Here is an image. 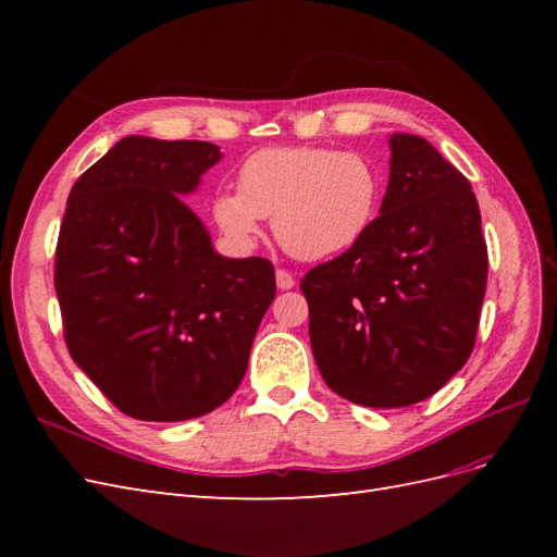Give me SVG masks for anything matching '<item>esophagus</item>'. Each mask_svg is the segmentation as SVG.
Instances as JSON below:
<instances>
[{"mask_svg": "<svg viewBox=\"0 0 557 557\" xmlns=\"http://www.w3.org/2000/svg\"><path fill=\"white\" fill-rule=\"evenodd\" d=\"M276 285L278 290H290L295 288V276L290 272H285V269H276Z\"/></svg>", "mask_w": 557, "mask_h": 557, "instance_id": "34e87169", "label": "esophagus"}]
</instances>
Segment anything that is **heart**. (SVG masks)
<instances>
[{"instance_id": "b5f03b06", "label": "heart", "mask_w": 557, "mask_h": 557, "mask_svg": "<svg viewBox=\"0 0 557 557\" xmlns=\"http://www.w3.org/2000/svg\"><path fill=\"white\" fill-rule=\"evenodd\" d=\"M239 193L221 190L211 218L234 246H250L262 218L297 260H330L356 248L381 213L385 174L364 153L318 146L262 148L239 166Z\"/></svg>"}]
</instances>
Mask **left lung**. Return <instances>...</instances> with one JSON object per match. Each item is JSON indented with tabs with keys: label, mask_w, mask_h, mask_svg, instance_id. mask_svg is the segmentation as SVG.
Wrapping results in <instances>:
<instances>
[{
	"label": "left lung",
	"mask_w": 557,
	"mask_h": 557,
	"mask_svg": "<svg viewBox=\"0 0 557 557\" xmlns=\"http://www.w3.org/2000/svg\"><path fill=\"white\" fill-rule=\"evenodd\" d=\"M391 178L372 232L301 281L327 387L399 409L460 372L476 339L487 248L469 181L428 139L393 132Z\"/></svg>",
	"instance_id": "1"
}]
</instances>
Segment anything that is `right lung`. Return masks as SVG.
Wrapping results in <instances>:
<instances>
[{"label": "right lung", "instance_id": "right-lung-1", "mask_svg": "<svg viewBox=\"0 0 557 557\" xmlns=\"http://www.w3.org/2000/svg\"><path fill=\"white\" fill-rule=\"evenodd\" d=\"M221 160L209 141L132 134L66 199L55 252L64 339L132 418L176 423L227 401L276 295L272 262L221 256L183 201Z\"/></svg>", "mask_w": 557, "mask_h": 557}]
</instances>
